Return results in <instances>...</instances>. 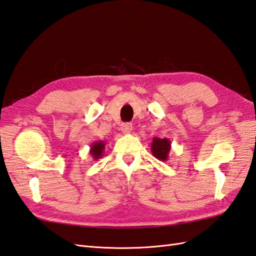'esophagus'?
<instances>
[{
    "instance_id": "34e87169",
    "label": "esophagus",
    "mask_w": 256,
    "mask_h": 256,
    "mask_svg": "<svg viewBox=\"0 0 256 256\" xmlns=\"http://www.w3.org/2000/svg\"><path fill=\"white\" fill-rule=\"evenodd\" d=\"M131 130H132V124L125 122V124H122V131L124 134H130Z\"/></svg>"
}]
</instances>
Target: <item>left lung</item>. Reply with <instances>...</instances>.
Returning a JSON list of instances; mask_svg holds the SVG:
<instances>
[{
    "instance_id": "left-lung-1",
    "label": "left lung",
    "mask_w": 256,
    "mask_h": 256,
    "mask_svg": "<svg viewBox=\"0 0 256 256\" xmlns=\"http://www.w3.org/2000/svg\"><path fill=\"white\" fill-rule=\"evenodd\" d=\"M150 150L152 156L160 161H166L171 150V141L168 138H160L154 136L152 138Z\"/></svg>"
}]
</instances>
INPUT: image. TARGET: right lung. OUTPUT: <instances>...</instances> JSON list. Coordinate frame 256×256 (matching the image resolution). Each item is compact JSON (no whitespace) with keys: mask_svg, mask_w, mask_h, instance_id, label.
<instances>
[{"mask_svg":"<svg viewBox=\"0 0 256 256\" xmlns=\"http://www.w3.org/2000/svg\"><path fill=\"white\" fill-rule=\"evenodd\" d=\"M104 148H106V142L104 141H97L94 142L90 145V156L92 157L94 160H98L104 156Z\"/></svg>","mask_w":256,"mask_h":256,"instance_id":"1","label":"right lung"}]
</instances>
